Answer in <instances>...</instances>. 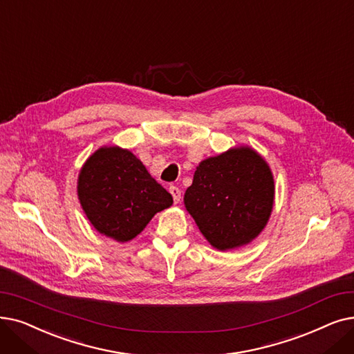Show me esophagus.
Masks as SVG:
<instances>
[{"label":"esophagus","mask_w":354,"mask_h":354,"mask_svg":"<svg viewBox=\"0 0 354 354\" xmlns=\"http://www.w3.org/2000/svg\"><path fill=\"white\" fill-rule=\"evenodd\" d=\"M169 192H171V194H172V196H174V203H175V204H178V203L180 201V189H179L178 187L172 185L171 188H169Z\"/></svg>","instance_id":"34e87169"}]
</instances>
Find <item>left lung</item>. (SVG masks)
Wrapping results in <instances>:
<instances>
[{
    "label": "left lung",
    "instance_id": "obj_1",
    "mask_svg": "<svg viewBox=\"0 0 354 354\" xmlns=\"http://www.w3.org/2000/svg\"><path fill=\"white\" fill-rule=\"evenodd\" d=\"M273 176L249 147L232 149L196 167L185 207L218 250L240 248L259 236L273 207Z\"/></svg>",
    "mask_w": 354,
    "mask_h": 354
}]
</instances>
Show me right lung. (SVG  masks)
<instances>
[{"label":"right lung","mask_w":354,"mask_h":354,"mask_svg":"<svg viewBox=\"0 0 354 354\" xmlns=\"http://www.w3.org/2000/svg\"><path fill=\"white\" fill-rule=\"evenodd\" d=\"M78 196L92 225L117 241L134 239L153 215L174 203L145 165L120 147H102L86 160Z\"/></svg>","instance_id":"1"}]
</instances>
